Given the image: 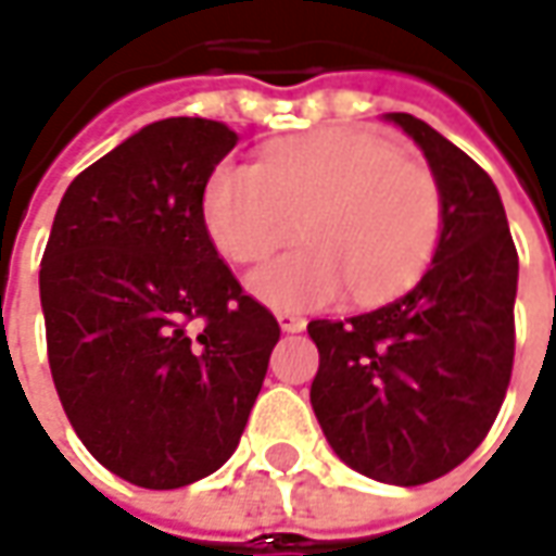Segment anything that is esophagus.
Instances as JSON below:
<instances>
[{
	"mask_svg": "<svg viewBox=\"0 0 556 556\" xmlns=\"http://www.w3.org/2000/svg\"><path fill=\"white\" fill-rule=\"evenodd\" d=\"M277 321H279V328L282 331H289V333H298V331H304L306 328V321L298 313H289V309H282V313H277Z\"/></svg>",
	"mask_w": 556,
	"mask_h": 556,
	"instance_id": "1",
	"label": "esophagus"
}]
</instances>
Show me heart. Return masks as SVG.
<instances>
[{"label":"heart","instance_id":"1","mask_svg":"<svg viewBox=\"0 0 556 556\" xmlns=\"http://www.w3.org/2000/svg\"><path fill=\"white\" fill-rule=\"evenodd\" d=\"M201 213L213 247L238 265L265 258L301 223L304 247L250 277L255 298L286 309L331 304L345 289L358 304L397 298L433 262L445 228L433 170L358 131L313 135L262 165L225 159Z\"/></svg>","mask_w":556,"mask_h":556}]
</instances>
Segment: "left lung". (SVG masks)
Here are the masks:
<instances>
[{"label":"left lung","mask_w":556,"mask_h":556,"mask_svg":"<svg viewBox=\"0 0 556 556\" xmlns=\"http://www.w3.org/2000/svg\"><path fill=\"white\" fill-rule=\"evenodd\" d=\"M442 186L445 228L413 291L372 313L316 318L309 400L340 460L388 484H425L476 452L515 361L518 250L494 180L413 114H388Z\"/></svg>","instance_id":"left-lung-1"}]
</instances>
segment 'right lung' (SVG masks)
Segmentation results:
<instances>
[{
    "instance_id": "right-lung-1",
    "label": "right lung",
    "mask_w": 556,
    "mask_h": 556,
    "mask_svg": "<svg viewBox=\"0 0 556 556\" xmlns=\"http://www.w3.org/2000/svg\"><path fill=\"white\" fill-rule=\"evenodd\" d=\"M238 141L201 116L143 126L72 180L41 258L62 409L102 467L150 491L231 457L279 340L201 213Z\"/></svg>"
}]
</instances>
